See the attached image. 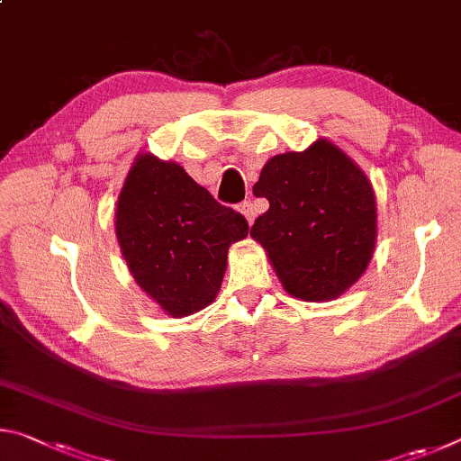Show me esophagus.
Wrapping results in <instances>:
<instances>
[{
  "label": "esophagus",
  "mask_w": 461,
  "mask_h": 461,
  "mask_svg": "<svg viewBox=\"0 0 461 461\" xmlns=\"http://www.w3.org/2000/svg\"><path fill=\"white\" fill-rule=\"evenodd\" d=\"M240 212L244 213V217L248 220V223H252L254 221V217H256V207H254V203L252 201H244V203H240Z\"/></svg>",
  "instance_id": "obj_1"
}]
</instances>
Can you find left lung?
<instances>
[{
	"mask_svg": "<svg viewBox=\"0 0 461 461\" xmlns=\"http://www.w3.org/2000/svg\"><path fill=\"white\" fill-rule=\"evenodd\" d=\"M254 194L270 207L249 236L267 248L286 293L335 299L364 275L376 240V199L338 146L317 140L305 152L272 156Z\"/></svg>",
	"mask_w": 461,
	"mask_h": 461,
	"instance_id": "1",
	"label": "left lung"
}]
</instances>
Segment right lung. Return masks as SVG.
Listing matches in <instances>:
<instances>
[{"instance_id": "1", "label": "right lung", "mask_w": 461, "mask_h": 461, "mask_svg": "<svg viewBox=\"0 0 461 461\" xmlns=\"http://www.w3.org/2000/svg\"><path fill=\"white\" fill-rule=\"evenodd\" d=\"M246 217L217 203L175 162L138 156L118 199L115 233L136 283L168 315L213 303Z\"/></svg>"}]
</instances>
